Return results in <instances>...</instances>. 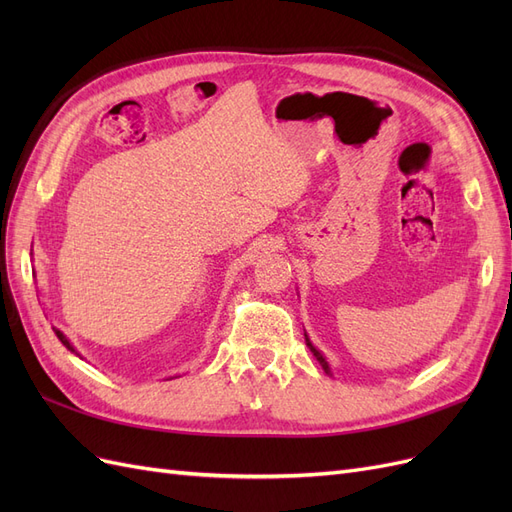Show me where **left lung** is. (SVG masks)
<instances>
[{"mask_svg": "<svg viewBox=\"0 0 512 512\" xmlns=\"http://www.w3.org/2000/svg\"><path fill=\"white\" fill-rule=\"evenodd\" d=\"M305 342H307V348H309V350H312V352H314V356H316V359L320 361L322 369H324V371H327V374H331V367H329V361H327V359H324V354H322V352H320V350H318V348H316V346L312 344V339H309V337H307V333H305Z\"/></svg>", "mask_w": 512, "mask_h": 512, "instance_id": "obj_1", "label": "left lung"}]
</instances>
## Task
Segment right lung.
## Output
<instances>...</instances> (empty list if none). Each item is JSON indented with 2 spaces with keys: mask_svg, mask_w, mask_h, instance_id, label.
<instances>
[{
  "mask_svg": "<svg viewBox=\"0 0 512 512\" xmlns=\"http://www.w3.org/2000/svg\"><path fill=\"white\" fill-rule=\"evenodd\" d=\"M53 331H55V335H57V337H59V342H61V344H64V346H66V348H68V350H70V352H74V354H76V356H81V354H79V352H76V350H74V346H72V344H70V339H68V337H66V335H64V333H61V331H59V329H57V327H53ZM173 378H177V376H173Z\"/></svg>",
  "mask_w": 512,
  "mask_h": 512,
  "instance_id": "1",
  "label": "right lung"
}]
</instances>
